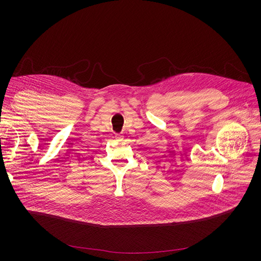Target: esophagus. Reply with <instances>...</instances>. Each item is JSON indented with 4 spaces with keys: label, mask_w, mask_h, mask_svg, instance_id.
Listing matches in <instances>:
<instances>
[{
    "label": "esophagus",
    "mask_w": 261,
    "mask_h": 261,
    "mask_svg": "<svg viewBox=\"0 0 261 261\" xmlns=\"http://www.w3.org/2000/svg\"><path fill=\"white\" fill-rule=\"evenodd\" d=\"M115 140L118 142H121L123 140V135L122 134H115Z\"/></svg>",
    "instance_id": "34e87169"
}]
</instances>
